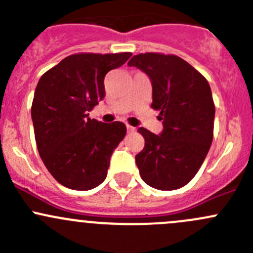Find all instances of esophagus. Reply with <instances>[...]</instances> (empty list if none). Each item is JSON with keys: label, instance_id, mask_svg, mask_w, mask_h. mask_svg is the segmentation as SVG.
<instances>
[{"label": "esophagus", "instance_id": "obj_1", "mask_svg": "<svg viewBox=\"0 0 253 253\" xmlns=\"http://www.w3.org/2000/svg\"><path fill=\"white\" fill-rule=\"evenodd\" d=\"M127 131H128V132H134V131H136V128H134L133 126H129V125H127Z\"/></svg>", "mask_w": 253, "mask_h": 253}]
</instances>
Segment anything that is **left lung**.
Instances as JSON below:
<instances>
[{"label": "left lung", "mask_w": 253, "mask_h": 253, "mask_svg": "<svg viewBox=\"0 0 253 253\" xmlns=\"http://www.w3.org/2000/svg\"><path fill=\"white\" fill-rule=\"evenodd\" d=\"M152 82V108L160 111L163 131L144 127V148L136 155L142 180L150 187L171 191L187 185L205 162L213 141L215 106L207 79L175 55L139 53L128 61Z\"/></svg>", "instance_id": "left-lung-1"}]
</instances>
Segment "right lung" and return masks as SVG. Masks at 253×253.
<instances>
[{
    "label": "right lung",
    "instance_id": "1",
    "mask_svg": "<svg viewBox=\"0 0 253 253\" xmlns=\"http://www.w3.org/2000/svg\"><path fill=\"white\" fill-rule=\"evenodd\" d=\"M131 55L75 53L39 79L32 105L35 141L48 172L65 187L91 190L106 178L126 126L96 121L89 111L105 96L106 73Z\"/></svg>",
    "mask_w": 253,
    "mask_h": 253
}]
</instances>
